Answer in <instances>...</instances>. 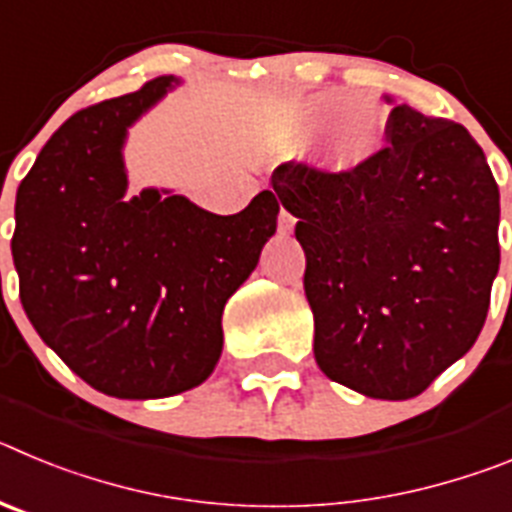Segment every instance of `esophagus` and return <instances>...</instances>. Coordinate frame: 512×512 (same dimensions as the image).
<instances>
[{
    "instance_id": "1",
    "label": "esophagus",
    "mask_w": 512,
    "mask_h": 512,
    "mask_svg": "<svg viewBox=\"0 0 512 512\" xmlns=\"http://www.w3.org/2000/svg\"><path fill=\"white\" fill-rule=\"evenodd\" d=\"M292 228H295V217L282 207V212H279V233H292Z\"/></svg>"
}]
</instances>
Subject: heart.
I'll return each instance as SVG.
<instances>
[{"label":"heart","instance_id":"heart-1","mask_svg":"<svg viewBox=\"0 0 512 512\" xmlns=\"http://www.w3.org/2000/svg\"><path fill=\"white\" fill-rule=\"evenodd\" d=\"M323 124L326 128L310 146V164L320 176L336 182L351 179L372 164L384 148L387 120L382 110L377 104L359 102L354 92L330 89L297 102L287 120L289 138L302 143Z\"/></svg>","mask_w":512,"mask_h":512}]
</instances>
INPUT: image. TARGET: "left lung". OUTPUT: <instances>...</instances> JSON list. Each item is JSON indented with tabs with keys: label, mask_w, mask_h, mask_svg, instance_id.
Listing matches in <instances>:
<instances>
[{
	"label": "left lung",
	"mask_w": 512,
	"mask_h": 512,
	"mask_svg": "<svg viewBox=\"0 0 512 512\" xmlns=\"http://www.w3.org/2000/svg\"><path fill=\"white\" fill-rule=\"evenodd\" d=\"M392 104L390 148L351 179L305 164L271 174L297 217L323 374L374 400H410L467 354L500 266V192L459 122Z\"/></svg>",
	"instance_id": "obj_1"
}]
</instances>
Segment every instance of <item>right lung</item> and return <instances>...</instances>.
<instances>
[{
	"instance_id": "1",
	"label": "right lung",
	"mask_w": 512,
	"mask_h": 512,
	"mask_svg": "<svg viewBox=\"0 0 512 512\" xmlns=\"http://www.w3.org/2000/svg\"><path fill=\"white\" fill-rule=\"evenodd\" d=\"M182 84L76 112L22 179L12 259L20 300L45 346L94 390L153 400L205 382L223 354V310L277 233L264 189L238 215L148 187L128 197V130Z\"/></svg>"
}]
</instances>
